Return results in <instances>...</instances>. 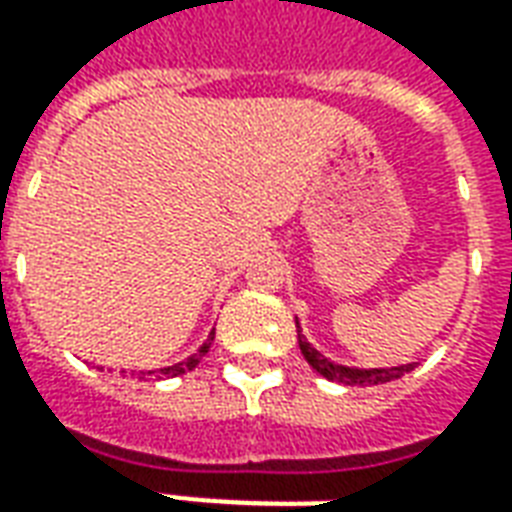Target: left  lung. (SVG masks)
I'll return each instance as SVG.
<instances>
[{"label":"left lung","instance_id":"1","mask_svg":"<svg viewBox=\"0 0 512 512\" xmlns=\"http://www.w3.org/2000/svg\"><path fill=\"white\" fill-rule=\"evenodd\" d=\"M296 329H299V348L304 359L310 362V367L315 373H321L326 381H334V384L343 386H378L386 384V381H395V378L406 376L414 370V365H397V367H351V365H340L334 362L329 356H323L315 345L301 334L299 318H296Z\"/></svg>","mask_w":512,"mask_h":512}]
</instances>
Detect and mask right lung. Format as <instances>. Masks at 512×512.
<instances>
[{
	"label": "right lung",
	"mask_w": 512,
	"mask_h": 512,
	"mask_svg": "<svg viewBox=\"0 0 512 512\" xmlns=\"http://www.w3.org/2000/svg\"><path fill=\"white\" fill-rule=\"evenodd\" d=\"M213 329H211V334H208V340H205V343L200 345V348H197V354H191V356H186V359H183V362H178V365H169V367H161V370H139V373H131V376H139V378H145V376H156V378H178V376H183V373H189V370H194V367L200 365V359L205 354H208V351H211V343H213Z\"/></svg>",
	"instance_id": "add662e5"
}]
</instances>
